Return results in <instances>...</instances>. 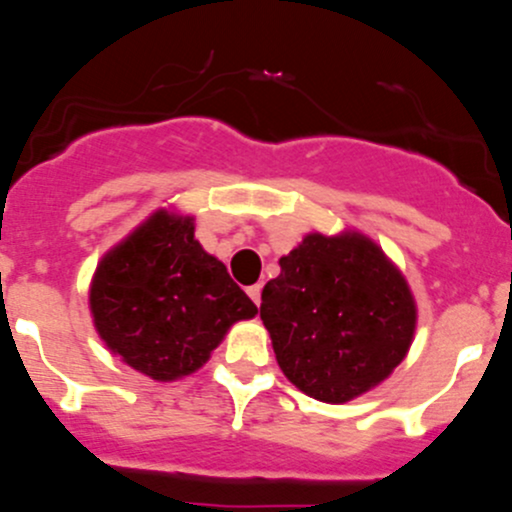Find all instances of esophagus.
I'll return each mask as SVG.
<instances>
[{"label": "esophagus", "instance_id": "esophagus-1", "mask_svg": "<svg viewBox=\"0 0 512 512\" xmlns=\"http://www.w3.org/2000/svg\"><path fill=\"white\" fill-rule=\"evenodd\" d=\"M246 293H249L251 301H254L256 306L261 303V283H254V286H249V288H246Z\"/></svg>", "mask_w": 512, "mask_h": 512}]
</instances>
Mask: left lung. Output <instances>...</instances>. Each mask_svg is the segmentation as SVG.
Returning a JSON list of instances; mask_svg holds the SVG:
<instances>
[{"mask_svg":"<svg viewBox=\"0 0 512 512\" xmlns=\"http://www.w3.org/2000/svg\"><path fill=\"white\" fill-rule=\"evenodd\" d=\"M263 286L261 321L283 376L306 396L346 403L386 381L418 323L406 276L361 231L303 236Z\"/></svg>","mask_w":512,"mask_h":512,"instance_id":"left-lung-1","label":"left lung"}]
</instances>
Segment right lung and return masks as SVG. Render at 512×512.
<instances>
[{"label":"right lung","mask_w":512,"mask_h":512,"mask_svg":"<svg viewBox=\"0 0 512 512\" xmlns=\"http://www.w3.org/2000/svg\"><path fill=\"white\" fill-rule=\"evenodd\" d=\"M194 216L159 209L109 249L89 286L101 341L151 381L191 376L229 328L258 313L224 263L194 239Z\"/></svg>","instance_id":"1"}]
</instances>
